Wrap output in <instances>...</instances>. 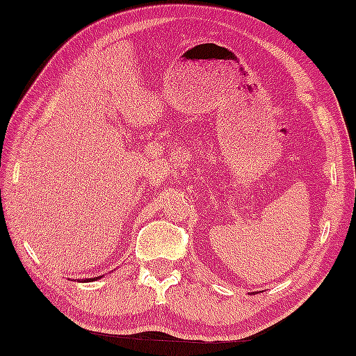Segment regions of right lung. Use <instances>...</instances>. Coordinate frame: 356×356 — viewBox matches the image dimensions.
I'll return each instance as SVG.
<instances>
[{
    "instance_id": "1",
    "label": "right lung",
    "mask_w": 356,
    "mask_h": 356,
    "mask_svg": "<svg viewBox=\"0 0 356 356\" xmlns=\"http://www.w3.org/2000/svg\"><path fill=\"white\" fill-rule=\"evenodd\" d=\"M95 279H97V277H94V279H92V280H95ZM86 280H88V279H86ZM89 280H90V279H89Z\"/></svg>"
}]
</instances>
